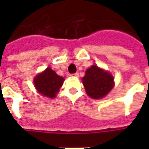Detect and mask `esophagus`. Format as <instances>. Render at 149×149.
I'll return each mask as SVG.
<instances>
[{
	"mask_svg": "<svg viewBox=\"0 0 149 149\" xmlns=\"http://www.w3.org/2000/svg\"><path fill=\"white\" fill-rule=\"evenodd\" d=\"M72 77H79V73H77V72H76V73H72V74H71Z\"/></svg>",
	"mask_w": 149,
	"mask_h": 149,
	"instance_id": "esophagus-1",
	"label": "esophagus"
}]
</instances>
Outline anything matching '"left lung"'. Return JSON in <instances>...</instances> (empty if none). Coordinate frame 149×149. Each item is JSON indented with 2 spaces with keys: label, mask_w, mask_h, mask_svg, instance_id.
I'll use <instances>...</instances> for the list:
<instances>
[{
  "label": "left lung",
  "mask_w": 149,
  "mask_h": 149,
  "mask_svg": "<svg viewBox=\"0 0 149 149\" xmlns=\"http://www.w3.org/2000/svg\"><path fill=\"white\" fill-rule=\"evenodd\" d=\"M87 94L93 99H100L109 93L113 88V77L97 65H93L85 72L82 78Z\"/></svg>",
  "instance_id": "left-lung-1"
}]
</instances>
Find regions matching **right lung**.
Returning a JSON list of instances; mask_svg holds the SVG:
<instances>
[{"label":"right lung","instance_id":"right-lung-1","mask_svg":"<svg viewBox=\"0 0 149 149\" xmlns=\"http://www.w3.org/2000/svg\"><path fill=\"white\" fill-rule=\"evenodd\" d=\"M64 78L56 73L51 68H47L34 79L35 87L42 96L54 98L61 87Z\"/></svg>","mask_w":149,"mask_h":149}]
</instances>
